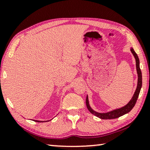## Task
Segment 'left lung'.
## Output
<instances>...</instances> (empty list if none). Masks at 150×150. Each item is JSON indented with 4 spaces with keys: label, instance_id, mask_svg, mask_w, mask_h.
Returning <instances> with one entry per match:
<instances>
[{
    "label": "left lung",
    "instance_id": "obj_1",
    "mask_svg": "<svg viewBox=\"0 0 150 150\" xmlns=\"http://www.w3.org/2000/svg\"><path fill=\"white\" fill-rule=\"evenodd\" d=\"M130 50L133 55H134L135 60H136L137 71V74H138V83H137V87L136 91H135L134 93V96H132V99L130 100V101L129 102L126 106H123V107L120 108H118V109H115L112 110V111L106 112V113H100V112H97L94 111L93 110H92L91 108L89 106V100H88V97L87 96V98H86V104H87V107L88 108V110H89L92 114H93L94 115L102 119V120H110V119L118 118L130 112L134 106L135 104H136L137 100L138 99L139 93H140L141 87H142V74H141L140 66H139V59L138 56H137V53L134 52V49L132 48H131Z\"/></svg>",
    "mask_w": 150,
    "mask_h": 150
}]
</instances>
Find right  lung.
Listing matches in <instances>:
<instances>
[{
    "label": "right lung",
    "mask_w": 150,
    "mask_h": 150,
    "mask_svg": "<svg viewBox=\"0 0 150 150\" xmlns=\"http://www.w3.org/2000/svg\"><path fill=\"white\" fill-rule=\"evenodd\" d=\"M35 122H42V121H41V122H40V121H38V120H35Z\"/></svg>",
    "instance_id": "add662e5"
}]
</instances>
